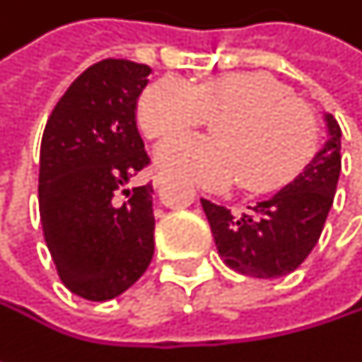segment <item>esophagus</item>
I'll return each mask as SVG.
<instances>
[{"instance_id":"34e87169","label":"esophagus","mask_w":362,"mask_h":362,"mask_svg":"<svg viewBox=\"0 0 362 362\" xmlns=\"http://www.w3.org/2000/svg\"><path fill=\"white\" fill-rule=\"evenodd\" d=\"M163 182H165V176H163V174H155V176H153V186H155V188H159Z\"/></svg>"}]
</instances>
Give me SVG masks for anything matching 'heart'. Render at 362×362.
Masks as SVG:
<instances>
[{"instance_id":"heart-1","label":"heart","mask_w":362,"mask_h":362,"mask_svg":"<svg viewBox=\"0 0 362 362\" xmlns=\"http://www.w3.org/2000/svg\"><path fill=\"white\" fill-rule=\"evenodd\" d=\"M142 134L165 140L205 118H218L214 141L181 136L157 148V165L205 188L241 178L247 190L285 180L306 159L315 123L308 109L281 83L259 75H220L190 86L165 75L140 94Z\"/></svg>"}]
</instances>
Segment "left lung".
Returning <instances> with one entry per match:
<instances>
[{"label": "left lung", "instance_id": "1", "mask_svg": "<svg viewBox=\"0 0 362 362\" xmlns=\"http://www.w3.org/2000/svg\"><path fill=\"white\" fill-rule=\"evenodd\" d=\"M329 140L306 170L274 197L259 201L247 214L201 199L216 247L224 264L255 279L293 272L319 243L341 172V129L325 115Z\"/></svg>", "mask_w": 362, "mask_h": 362}]
</instances>
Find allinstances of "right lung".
Wrapping results in <instances>:
<instances>
[{
    "label": "right lung",
    "mask_w": 362,
    "mask_h": 362,
    "mask_svg": "<svg viewBox=\"0 0 362 362\" xmlns=\"http://www.w3.org/2000/svg\"><path fill=\"white\" fill-rule=\"evenodd\" d=\"M151 69L107 58L54 107L41 138L39 216L60 281L79 298L112 300L155 253L153 186L125 188L151 159L136 107Z\"/></svg>",
    "instance_id": "1"
}]
</instances>
